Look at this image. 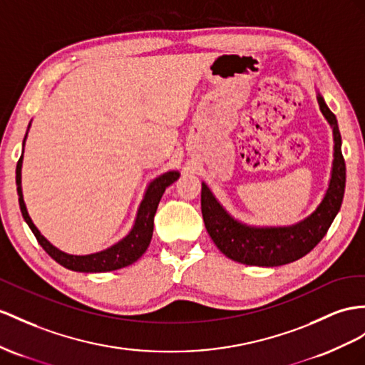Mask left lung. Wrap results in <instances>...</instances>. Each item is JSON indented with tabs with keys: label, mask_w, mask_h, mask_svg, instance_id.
Listing matches in <instances>:
<instances>
[{
	"label": "left lung",
	"mask_w": 365,
	"mask_h": 365,
	"mask_svg": "<svg viewBox=\"0 0 365 365\" xmlns=\"http://www.w3.org/2000/svg\"><path fill=\"white\" fill-rule=\"evenodd\" d=\"M324 117L333 128L334 158L331 179L319 207L307 219L289 227H250L232 219L202 183V216L208 235L227 257L256 267H279L304 257L319 244L341 210L345 191V162L341 134L333 112L317 93Z\"/></svg>",
	"instance_id": "8db88e82"
}]
</instances>
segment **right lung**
<instances>
[{
  "mask_svg": "<svg viewBox=\"0 0 365 365\" xmlns=\"http://www.w3.org/2000/svg\"><path fill=\"white\" fill-rule=\"evenodd\" d=\"M31 126V123H29ZM27 137V133H26ZM24 137V140H26ZM24 146V142H23ZM21 166H23V155L16 163V191H18V202H20L21 214L27 225L32 230L34 236L38 240V244L43 250L48 253L55 262H58L64 268L72 269V272H81V273H103V272H112V269H120L134 264L135 260L142 257V255L148 250L149 242L153 237L154 231V216L160 202L165 190L179 179V173L170 171L165 173L160 177H157L151 183H149L148 190L145 192V197L140 203V208L137 211V217L133 230L129 231L126 237L117 242L106 250L98 251V253L86 255V256H73L63 253L58 248H55L51 242L46 239L41 232L34 225L32 219L29 217V212L26 210V203L23 199V190H21Z\"/></svg>",
  "mask_w": 365,
  "mask_h": 365,
  "instance_id": "right-lung-1",
  "label": "right lung"
}]
</instances>
